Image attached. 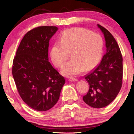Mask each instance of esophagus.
Instances as JSON below:
<instances>
[{
  "instance_id": "1",
  "label": "esophagus",
  "mask_w": 134,
  "mask_h": 134,
  "mask_svg": "<svg viewBox=\"0 0 134 134\" xmlns=\"http://www.w3.org/2000/svg\"><path fill=\"white\" fill-rule=\"evenodd\" d=\"M69 81H70V82H72V81H77L78 80L75 78H70L69 79Z\"/></svg>"
}]
</instances>
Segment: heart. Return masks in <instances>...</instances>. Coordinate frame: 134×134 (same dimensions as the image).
Returning a JSON list of instances; mask_svg holds the SVG:
<instances>
[{
  "label": "heart",
  "instance_id": "1",
  "mask_svg": "<svg viewBox=\"0 0 134 134\" xmlns=\"http://www.w3.org/2000/svg\"><path fill=\"white\" fill-rule=\"evenodd\" d=\"M103 47L100 35L81 28H70L63 32L59 42L52 46L50 57L54 65L60 67L71 53V60L63 67L61 72L65 76H76L98 64Z\"/></svg>",
  "mask_w": 134,
  "mask_h": 134
}]
</instances>
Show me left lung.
<instances>
[{
  "label": "left lung",
  "instance_id": "left-lung-1",
  "mask_svg": "<svg viewBox=\"0 0 134 134\" xmlns=\"http://www.w3.org/2000/svg\"><path fill=\"white\" fill-rule=\"evenodd\" d=\"M105 40L106 53L96 69L85 77L89 92L83 97L94 108H102L112 102L121 90L123 76L122 56L116 40L107 29L97 24Z\"/></svg>",
  "mask_w": 134,
  "mask_h": 134
}]
</instances>
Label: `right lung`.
Listing matches in <instances>:
<instances>
[{
    "mask_svg": "<svg viewBox=\"0 0 134 134\" xmlns=\"http://www.w3.org/2000/svg\"><path fill=\"white\" fill-rule=\"evenodd\" d=\"M56 26H39L28 32L13 59L12 75L18 93L29 107L50 109L57 102L65 79L48 61L49 42Z\"/></svg>",
    "mask_w": 134,
    "mask_h": 134,
    "instance_id": "1",
    "label": "right lung"
}]
</instances>
